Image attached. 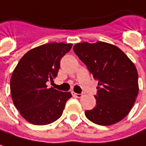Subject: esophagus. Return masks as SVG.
<instances>
[{"label": "esophagus", "mask_w": 146, "mask_h": 146, "mask_svg": "<svg viewBox=\"0 0 146 146\" xmlns=\"http://www.w3.org/2000/svg\"><path fill=\"white\" fill-rule=\"evenodd\" d=\"M72 94H73L74 97H76V98H81L83 95H82V94H76V93H74V92H72Z\"/></svg>", "instance_id": "obj_1"}]
</instances>
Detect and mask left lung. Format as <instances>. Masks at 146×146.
Returning <instances> with one entry per match:
<instances>
[{
	"label": "left lung",
	"instance_id": "left-lung-1",
	"mask_svg": "<svg viewBox=\"0 0 146 146\" xmlns=\"http://www.w3.org/2000/svg\"><path fill=\"white\" fill-rule=\"evenodd\" d=\"M73 51L99 81L94 96L96 106L85 111L87 118L104 126L122 120L131 110L139 93L135 64L118 46L104 42L77 43Z\"/></svg>",
	"mask_w": 146,
	"mask_h": 146
}]
</instances>
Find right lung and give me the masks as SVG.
Returning a JSON list of instances; mask_svg holds the SVG:
<instances>
[{
    "label": "right lung",
    "instance_id": "add662e5",
    "mask_svg": "<svg viewBox=\"0 0 146 146\" xmlns=\"http://www.w3.org/2000/svg\"><path fill=\"white\" fill-rule=\"evenodd\" d=\"M72 43L51 42L28 51L19 61L11 78V94L15 107L29 123L45 125L59 119L69 92L47 88L57 77L61 58Z\"/></svg>",
    "mask_w": 146,
    "mask_h": 146
}]
</instances>
